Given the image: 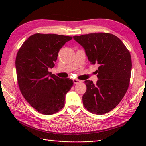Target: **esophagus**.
I'll use <instances>...</instances> for the list:
<instances>
[{
	"label": "esophagus",
	"instance_id": "esophagus-1",
	"mask_svg": "<svg viewBox=\"0 0 146 146\" xmlns=\"http://www.w3.org/2000/svg\"><path fill=\"white\" fill-rule=\"evenodd\" d=\"M80 82H82V81H80V80H79L73 79V83H75V84H77V83H79Z\"/></svg>",
	"mask_w": 146,
	"mask_h": 146
}]
</instances>
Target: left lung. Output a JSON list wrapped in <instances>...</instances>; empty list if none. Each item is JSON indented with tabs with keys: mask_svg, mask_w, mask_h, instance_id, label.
<instances>
[{
	"mask_svg": "<svg viewBox=\"0 0 146 146\" xmlns=\"http://www.w3.org/2000/svg\"><path fill=\"white\" fill-rule=\"evenodd\" d=\"M73 39L84 48L90 63L99 64L97 83L85 81L86 91L82 98L83 105L92 113L109 112L127 91L132 70L130 52L112 34L90 33L74 36Z\"/></svg>",
	"mask_w": 146,
	"mask_h": 146,
	"instance_id": "1",
	"label": "left lung"
}]
</instances>
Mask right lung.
Returning <instances> with one entry per match:
<instances>
[{
    "mask_svg": "<svg viewBox=\"0 0 146 146\" xmlns=\"http://www.w3.org/2000/svg\"><path fill=\"white\" fill-rule=\"evenodd\" d=\"M72 37L37 33L21 46L15 59L17 83L22 95L39 113L52 115L64 105L73 80L60 78L49 68L54 66L58 52Z\"/></svg>",
    "mask_w": 146,
    "mask_h": 146,
    "instance_id": "1",
    "label": "right lung"
}]
</instances>
